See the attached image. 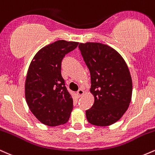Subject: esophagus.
<instances>
[{
    "label": "esophagus",
    "instance_id": "34e87169",
    "mask_svg": "<svg viewBox=\"0 0 155 155\" xmlns=\"http://www.w3.org/2000/svg\"><path fill=\"white\" fill-rule=\"evenodd\" d=\"M84 94V92L83 90H81V89H80L77 91V95L79 96V97H81V96H82Z\"/></svg>",
    "mask_w": 155,
    "mask_h": 155
}]
</instances>
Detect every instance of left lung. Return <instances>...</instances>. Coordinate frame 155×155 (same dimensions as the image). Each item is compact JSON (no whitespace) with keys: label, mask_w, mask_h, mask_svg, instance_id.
Masks as SVG:
<instances>
[{"label":"left lung","mask_w":155,"mask_h":155,"mask_svg":"<svg viewBox=\"0 0 155 155\" xmlns=\"http://www.w3.org/2000/svg\"><path fill=\"white\" fill-rule=\"evenodd\" d=\"M79 48L91 77L92 108L86 111L90 124L111 125L124 115L132 98L133 81L127 63L114 49L97 42L80 43Z\"/></svg>","instance_id":"obj_1"}]
</instances>
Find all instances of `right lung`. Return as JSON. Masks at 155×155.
<instances>
[{"mask_svg": "<svg viewBox=\"0 0 155 155\" xmlns=\"http://www.w3.org/2000/svg\"><path fill=\"white\" fill-rule=\"evenodd\" d=\"M79 42L58 40L39 50L27 73L25 94L33 115L46 125L64 124L73 110V98L61 75V61Z\"/></svg>", "mask_w": 155, "mask_h": 155, "instance_id": "right-lung-1", "label": "right lung"}]
</instances>
